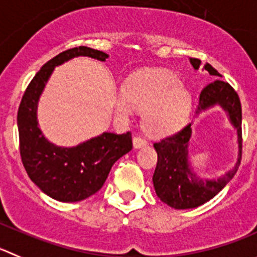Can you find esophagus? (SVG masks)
<instances>
[{
  "mask_svg": "<svg viewBox=\"0 0 257 257\" xmlns=\"http://www.w3.org/2000/svg\"><path fill=\"white\" fill-rule=\"evenodd\" d=\"M145 146H147V142H146V140H143V138H141V137H134V138H133V147L136 148V150H140V148L145 147Z\"/></svg>",
  "mask_w": 257,
  "mask_h": 257,
  "instance_id": "1",
  "label": "esophagus"
}]
</instances>
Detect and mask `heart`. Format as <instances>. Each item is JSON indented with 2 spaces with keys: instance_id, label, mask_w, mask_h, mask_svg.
I'll use <instances>...</instances> for the list:
<instances>
[{
  "instance_id": "1",
  "label": "heart",
  "mask_w": 257,
  "mask_h": 257,
  "mask_svg": "<svg viewBox=\"0 0 257 257\" xmlns=\"http://www.w3.org/2000/svg\"><path fill=\"white\" fill-rule=\"evenodd\" d=\"M193 99L174 74L145 71L126 81L114 99V114L129 121L136 110L145 111L143 124L152 136H166L180 129L190 116Z\"/></svg>"
}]
</instances>
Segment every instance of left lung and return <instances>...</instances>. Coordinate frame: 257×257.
I'll return each mask as SVG.
<instances>
[{
  "instance_id": "1",
  "label": "left lung",
  "mask_w": 257,
  "mask_h": 257,
  "mask_svg": "<svg viewBox=\"0 0 257 257\" xmlns=\"http://www.w3.org/2000/svg\"><path fill=\"white\" fill-rule=\"evenodd\" d=\"M193 68L198 71L201 62L196 58H189ZM204 68L209 74L222 77L210 64ZM219 106L226 112L229 124L234 128L237 136V160L234 166L226 174L213 179H203L190 162L189 145L191 140V124L177 132L171 137L155 143L157 152V166L153 174L152 181L156 194L165 204L175 209H191L204 204L214 198L220 190L232 180L241 162L242 150V110L238 95L229 86V83L215 80L201 91L199 104L196 107V116L203 112Z\"/></svg>"
}]
</instances>
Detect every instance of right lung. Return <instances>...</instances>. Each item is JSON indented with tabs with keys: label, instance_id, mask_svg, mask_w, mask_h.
<instances>
[{
	"label": "right lung",
	"instance_id": "obj_1",
	"mask_svg": "<svg viewBox=\"0 0 257 257\" xmlns=\"http://www.w3.org/2000/svg\"><path fill=\"white\" fill-rule=\"evenodd\" d=\"M77 57L105 62L109 56L101 50L78 47L59 53L35 74L18 111L20 155L31 181L54 200L74 203L93 195L104 185L111 166L133 147L132 134L104 132L100 136L62 147L48 141L38 123L40 96L56 67Z\"/></svg>",
	"mask_w": 257,
	"mask_h": 257
}]
</instances>
